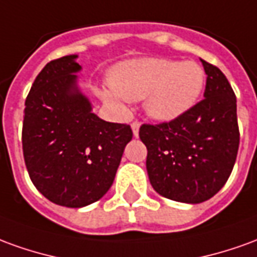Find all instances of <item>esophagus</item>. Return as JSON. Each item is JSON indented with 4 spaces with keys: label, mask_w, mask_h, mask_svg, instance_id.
<instances>
[{
    "label": "esophagus",
    "mask_w": 257,
    "mask_h": 257,
    "mask_svg": "<svg viewBox=\"0 0 257 257\" xmlns=\"http://www.w3.org/2000/svg\"><path fill=\"white\" fill-rule=\"evenodd\" d=\"M139 128H141V122H139V121H134V122H132L134 136H138V135H139Z\"/></svg>",
    "instance_id": "obj_1"
}]
</instances>
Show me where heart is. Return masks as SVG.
Segmentation results:
<instances>
[{"label":"heart","mask_w":257,"mask_h":257,"mask_svg":"<svg viewBox=\"0 0 257 257\" xmlns=\"http://www.w3.org/2000/svg\"><path fill=\"white\" fill-rule=\"evenodd\" d=\"M204 80L203 68L193 61L141 58L116 66L111 76L112 89H105L103 97L118 108H122V100L146 98L149 115L159 121H172L196 104Z\"/></svg>","instance_id":"1"}]
</instances>
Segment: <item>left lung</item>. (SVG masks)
<instances>
[{"label": "left lung", "instance_id": "8db88e82", "mask_svg": "<svg viewBox=\"0 0 257 257\" xmlns=\"http://www.w3.org/2000/svg\"><path fill=\"white\" fill-rule=\"evenodd\" d=\"M202 64L207 75L203 100L172 121L139 129L154 191L182 203L214 196L229 178L239 147L234 90L217 66Z\"/></svg>", "mask_w": 257, "mask_h": 257}]
</instances>
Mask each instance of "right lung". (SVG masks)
I'll return each mask as SVG.
<instances>
[{"label": "right lung", "instance_id": "obj_1", "mask_svg": "<svg viewBox=\"0 0 257 257\" xmlns=\"http://www.w3.org/2000/svg\"><path fill=\"white\" fill-rule=\"evenodd\" d=\"M76 55L53 60L35 79L25 101L22 147L29 177L53 203L83 207L103 197L115 178L128 123L91 112L75 86Z\"/></svg>", "mask_w": 257, "mask_h": 257}]
</instances>
